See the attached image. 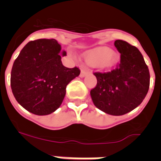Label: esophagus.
Masks as SVG:
<instances>
[{
  "label": "esophagus",
  "instance_id": "1",
  "mask_svg": "<svg viewBox=\"0 0 161 161\" xmlns=\"http://www.w3.org/2000/svg\"><path fill=\"white\" fill-rule=\"evenodd\" d=\"M89 70H87L85 68H81V72H80V77H84V76H85L86 75H87L88 73H89Z\"/></svg>",
  "mask_w": 161,
  "mask_h": 161
}]
</instances>
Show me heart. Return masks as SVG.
Returning a JSON list of instances; mask_svg holds the SVG:
<instances>
[{
	"label": "heart",
	"instance_id": "1",
	"mask_svg": "<svg viewBox=\"0 0 161 161\" xmlns=\"http://www.w3.org/2000/svg\"><path fill=\"white\" fill-rule=\"evenodd\" d=\"M85 58L89 64L106 69L114 64L117 59V53L107 47H97L88 51L85 54Z\"/></svg>",
	"mask_w": 161,
	"mask_h": 161
}]
</instances>
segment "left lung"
I'll list each match as a JSON object with an SVG mask.
<instances>
[{
    "instance_id": "left-lung-1",
    "label": "left lung",
    "mask_w": 161,
    "mask_h": 161,
    "mask_svg": "<svg viewBox=\"0 0 161 161\" xmlns=\"http://www.w3.org/2000/svg\"><path fill=\"white\" fill-rule=\"evenodd\" d=\"M120 64L108 72H94L96 87L91 89L93 104L110 115H123L136 109L145 98L150 85V74L137 47L123 40H116Z\"/></svg>"
}]
</instances>
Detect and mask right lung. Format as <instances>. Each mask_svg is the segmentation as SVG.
<instances>
[{
  "mask_svg": "<svg viewBox=\"0 0 161 161\" xmlns=\"http://www.w3.org/2000/svg\"><path fill=\"white\" fill-rule=\"evenodd\" d=\"M61 46L55 39L28 42L20 52L11 71L10 85L17 102L36 115L53 113L63 102L66 87L78 76V68H66L61 61Z\"/></svg>",
  "mask_w": 161,
  "mask_h": 161,
  "instance_id": "right-lung-1",
  "label": "right lung"
}]
</instances>
